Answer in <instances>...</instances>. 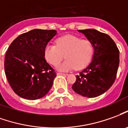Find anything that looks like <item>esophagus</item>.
Wrapping results in <instances>:
<instances>
[{"label":"esophagus","mask_w":128,"mask_h":128,"mask_svg":"<svg viewBox=\"0 0 128 128\" xmlns=\"http://www.w3.org/2000/svg\"><path fill=\"white\" fill-rule=\"evenodd\" d=\"M58 75H59V76H67L68 74H66V73H58Z\"/></svg>","instance_id":"34e87169"}]
</instances>
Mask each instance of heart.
<instances>
[{"instance_id": "b5f03b06", "label": "heart", "mask_w": 128, "mask_h": 128, "mask_svg": "<svg viewBox=\"0 0 128 128\" xmlns=\"http://www.w3.org/2000/svg\"><path fill=\"white\" fill-rule=\"evenodd\" d=\"M94 53V48L91 41L73 35L59 38L56 45L48 44L44 51L46 60L53 66L58 65L65 55L66 60L57 66L60 70H68L75 68L77 70L82 69L91 62Z\"/></svg>"}]
</instances>
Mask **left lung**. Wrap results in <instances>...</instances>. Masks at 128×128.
Wrapping results in <instances>:
<instances>
[{"label": "left lung", "instance_id": "8db88e82", "mask_svg": "<svg viewBox=\"0 0 128 128\" xmlns=\"http://www.w3.org/2000/svg\"><path fill=\"white\" fill-rule=\"evenodd\" d=\"M94 48L92 62L76 76L72 86L80 95L95 98L106 92L114 84L119 65V50L107 34L94 29L80 30Z\"/></svg>", "mask_w": 128, "mask_h": 128}]
</instances>
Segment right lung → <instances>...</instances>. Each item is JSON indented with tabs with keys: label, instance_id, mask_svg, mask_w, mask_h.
<instances>
[{
	"label": "right lung",
	"instance_id": "obj_1",
	"mask_svg": "<svg viewBox=\"0 0 128 128\" xmlns=\"http://www.w3.org/2000/svg\"><path fill=\"white\" fill-rule=\"evenodd\" d=\"M56 34L55 30L34 29L21 34L9 46L5 73L13 91L21 98L39 99L52 87L57 74L47 63L44 51Z\"/></svg>",
	"mask_w": 128,
	"mask_h": 128
}]
</instances>
